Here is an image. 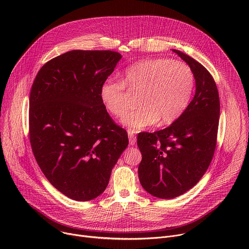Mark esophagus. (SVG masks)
Instances as JSON below:
<instances>
[{
	"label": "esophagus",
	"mask_w": 249,
	"mask_h": 249,
	"mask_svg": "<svg viewBox=\"0 0 249 249\" xmlns=\"http://www.w3.org/2000/svg\"><path fill=\"white\" fill-rule=\"evenodd\" d=\"M128 135H129V143H130V145L134 146L136 144V141H137L136 136L132 132H129Z\"/></svg>",
	"instance_id": "obj_1"
}]
</instances>
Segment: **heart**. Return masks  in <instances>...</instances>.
Segmentation results:
<instances>
[{
  "mask_svg": "<svg viewBox=\"0 0 249 249\" xmlns=\"http://www.w3.org/2000/svg\"><path fill=\"white\" fill-rule=\"evenodd\" d=\"M125 87L140 92L141 107L128 113L122 124L132 133L144 130L159 120L170 124L186 109L194 89V74L190 67L167 58L146 59L127 68L122 82L106 80L99 96L106 110L122 117L130 107V96Z\"/></svg>",
  "mask_w": 249,
  "mask_h": 249,
  "instance_id": "b5f03b06",
  "label": "heart"
}]
</instances>
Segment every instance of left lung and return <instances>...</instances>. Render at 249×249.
<instances>
[{"mask_svg":"<svg viewBox=\"0 0 249 249\" xmlns=\"http://www.w3.org/2000/svg\"><path fill=\"white\" fill-rule=\"evenodd\" d=\"M194 74L196 91L184 112L170 126L140 133L138 167L141 185L161 199L180 196L195 186L214 156L220 118L216 83L208 70L190 56L172 49Z\"/></svg>","mask_w":249,"mask_h":249,"instance_id":"obj_1","label":"left lung"}]
</instances>
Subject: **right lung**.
<instances>
[{"instance_id":"right-lung-1","label":"right lung","mask_w":249,"mask_h":249,"mask_svg":"<svg viewBox=\"0 0 249 249\" xmlns=\"http://www.w3.org/2000/svg\"><path fill=\"white\" fill-rule=\"evenodd\" d=\"M121 54L72 50L39 70L29 95V141L40 169L61 193L89 201L107 187L128 146L100 99Z\"/></svg>"}]
</instances>
